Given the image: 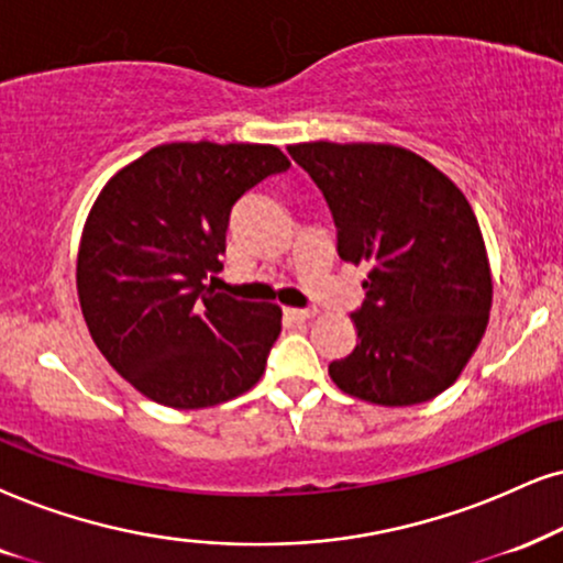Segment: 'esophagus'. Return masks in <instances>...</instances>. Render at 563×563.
<instances>
[{
  "mask_svg": "<svg viewBox=\"0 0 563 563\" xmlns=\"http://www.w3.org/2000/svg\"><path fill=\"white\" fill-rule=\"evenodd\" d=\"M286 317L296 319V322H303V319H314L317 317V309H286Z\"/></svg>",
  "mask_w": 563,
  "mask_h": 563,
  "instance_id": "obj_1",
  "label": "esophagus"
}]
</instances>
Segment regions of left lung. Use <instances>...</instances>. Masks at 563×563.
I'll use <instances>...</instances> for the list:
<instances>
[{
  "instance_id": "1",
  "label": "left lung",
  "mask_w": 563,
  "mask_h": 563,
  "mask_svg": "<svg viewBox=\"0 0 563 563\" xmlns=\"http://www.w3.org/2000/svg\"><path fill=\"white\" fill-rule=\"evenodd\" d=\"M330 205L338 254L368 265L355 347L330 379L358 400L408 408L450 389L486 334L494 275L478 218L437 166L389 142L288 147Z\"/></svg>"
}]
</instances>
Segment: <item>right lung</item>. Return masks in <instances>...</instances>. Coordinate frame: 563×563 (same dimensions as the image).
Here are the masks:
<instances>
[{
    "label": "right lung",
    "mask_w": 563,
    "mask_h": 563,
    "mask_svg": "<svg viewBox=\"0 0 563 563\" xmlns=\"http://www.w3.org/2000/svg\"><path fill=\"white\" fill-rule=\"evenodd\" d=\"M275 145L166 142L106 181L77 249V298L103 358L147 400L199 410L265 374L280 306L205 286L223 269L233 205L288 170Z\"/></svg>",
    "instance_id": "add662e5"
}]
</instances>
